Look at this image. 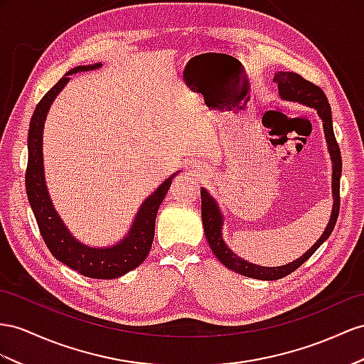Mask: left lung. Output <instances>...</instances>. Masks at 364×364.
Returning <instances> with one entry per match:
<instances>
[{
  "label": "left lung",
  "instance_id": "8db88e82",
  "mask_svg": "<svg viewBox=\"0 0 364 364\" xmlns=\"http://www.w3.org/2000/svg\"><path fill=\"white\" fill-rule=\"evenodd\" d=\"M274 81L278 85V95L284 101L298 102V105L307 106L315 109L316 114L323 121V130L326 144H328V152L332 161V212L328 226H326L321 237L315 241V245L307 249L300 258L294 259V262L283 264V266H259L249 263L246 259L240 258L232 249L226 245L223 240V226H225V215L218 206L217 200L212 197L208 189L201 188V218L204 226V235H206L208 243L212 249V252L220 262L225 264L230 271L241 274L249 278L264 279V282H272V279H279L289 274H292L295 269L300 267L307 258H309L316 249H318L326 240L329 238L332 230L335 228V223L338 218L340 210V178H341V154L337 139L333 135V126H332V112L331 106L326 98L324 92L312 85L311 81L304 80L301 75L295 72H275Z\"/></svg>",
  "mask_w": 364,
  "mask_h": 364
}]
</instances>
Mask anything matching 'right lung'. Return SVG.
<instances>
[{
    "label": "right lung",
    "instance_id": "1",
    "mask_svg": "<svg viewBox=\"0 0 364 364\" xmlns=\"http://www.w3.org/2000/svg\"><path fill=\"white\" fill-rule=\"evenodd\" d=\"M101 66L102 63H95L70 69L38 102L31 118L29 136H27L29 160H27L26 171V191L36 223H38L41 237L52 255L81 275L98 279H112L130 272L146 259L155 235V218L158 208H160L167 191H169L173 176L178 175L180 171H176L169 178H166L141 203L126 235L117 241L115 245L102 247L89 246L72 234L58 210L55 209L48 183H46L43 130L52 102L70 81L69 75L78 72L95 70Z\"/></svg>",
    "mask_w": 364,
    "mask_h": 364
}]
</instances>
